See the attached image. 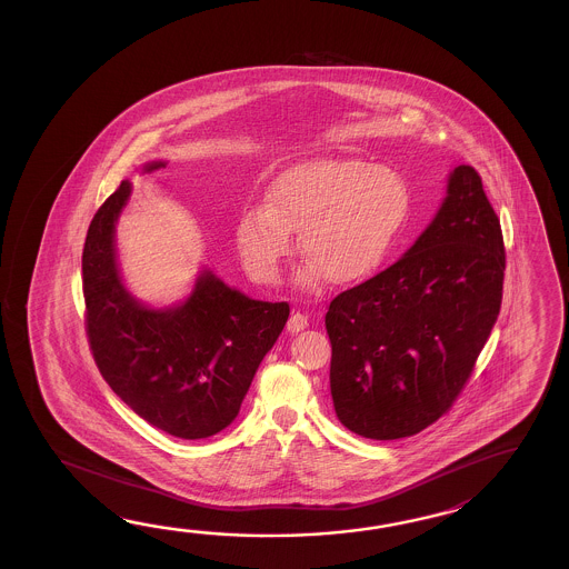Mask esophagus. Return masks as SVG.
Segmentation results:
<instances>
[{"instance_id":"esophagus-1","label":"esophagus","mask_w":569,"mask_h":569,"mask_svg":"<svg viewBox=\"0 0 569 569\" xmlns=\"http://www.w3.org/2000/svg\"><path fill=\"white\" fill-rule=\"evenodd\" d=\"M307 326H309L307 315L301 313V311H292L290 313L289 321H287V329H289L290 333H299Z\"/></svg>"}]
</instances>
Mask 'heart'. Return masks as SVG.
I'll list each match as a JSON object with an SVG mask.
<instances>
[{
  "instance_id": "obj_1",
  "label": "heart",
  "mask_w": 569,
  "mask_h": 569,
  "mask_svg": "<svg viewBox=\"0 0 569 569\" xmlns=\"http://www.w3.org/2000/svg\"><path fill=\"white\" fill-rule=\"evenodd\" d=\"M409 203V187L397 170L358 158L305 162L272 179L264 206L243 211L238 252L252 279L274 282L290 252V233L299 231L302 289H317L323 279L360 282L385 262Z\"/></svg>"
}]
</instances>
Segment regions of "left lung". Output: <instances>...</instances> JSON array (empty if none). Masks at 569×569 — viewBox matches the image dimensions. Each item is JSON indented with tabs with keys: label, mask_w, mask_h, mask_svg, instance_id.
<instances>
[{
	"label": "left lung",
	"mask_w": 569,
	"mask_h": 569,
	"mask_svg": "<svg viewBox=\"0 0 569 569\" xmlns=\"http://www.w3.org/2000/svg\"><path fill=\"white\" fill-rule=\"evenodd\" d=\"M505 268L500 219L482 177L460 164L409 252L329 302V382L341 425L388 441L443 417L498 319Z\"/></svg>",
	"instance_id": "8db88e82"
}]
</instances>
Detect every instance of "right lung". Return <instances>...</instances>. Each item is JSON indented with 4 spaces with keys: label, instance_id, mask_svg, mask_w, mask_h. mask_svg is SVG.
Returning a JSON list of instances; mask_svg holds the SVG:
<instances>
[{
    "label": "right lung",
    "instance_id": "right-lung-1",
    "mask_svg": "<svg viewBox=\"0 0 569 569\" xmlns=\"http://www.w3.org/2000/svg\"><path fill=\"white\" fill-rule=\"evenodd\" d=\"M164 162H150L157 170ZM132 184L97 209L83 246L89 350L138 417L181 439L216 436L238 417L256 370L289 319V302L254 301L203 272L187 301L148 309L121 284L113 230Z\"/></svg>",
    "mask_w": 569,
    "mask_h": 569
}]
</instances>
